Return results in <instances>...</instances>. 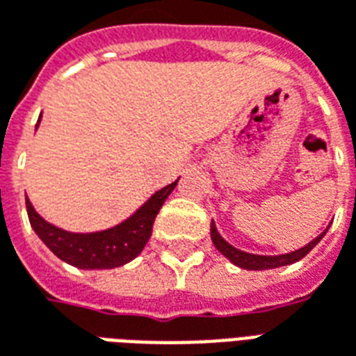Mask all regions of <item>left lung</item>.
I'll return each mask as SVG.
<instances>
[{"label": "left lung", "instance_id": "obj_1", "mask_svg": "<svg viewBox=\"0 0 356 356\" xmlns=\"http://www.w3.org/2000/svg\"><path fill=\"white\" fill-rule=\"evenodd\" d=\"M328 232L322 231L318 236L314 240H311L309 244H305L303 248H299V250H293L290 254H280V255H257V254H248V252H242L238 248H234L232 244H229L227 240L219 234L217 231L216 223L211 221V242H213V246L221 252V254L232 263V265H236L240 268H246V270H267V268H278V267H286V265H291V263L299 261V259H303L311 250H313L322 238H324V234Z\"/></svg>", "mask_w": 356, "mask_h": 356}]
</instances>
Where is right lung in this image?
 I'll use <instances>...</instances> for the list:
<instances>
[{
  "instance_id": "right-lung-1",
  "label": "right lung",
  "mask_w": 356,
  "mask_h": 356,
  "mask_svg": "<svg viewBox=\"0 0 356 356\" xmlns=\"http://www.w3.org/2000/svg\"><path fill=\"white\" fill-rule=\"evenodd\" d=\"M42 116L38 120V125ZM35 125V129H38ZM179 181V179H177ZM177 181L156 191L137 211L124 219L122 223L110 229L95 232H72L65 231L57 225L45 221L26 198L28 219L34 232L40 236L45 246L49 248L58 259L68 265L86 270H101V268H116L133 261L147 246L152 234V225L158 211L168 200L171 191L177 186Z\"/></svg>"
}]
</instances>
